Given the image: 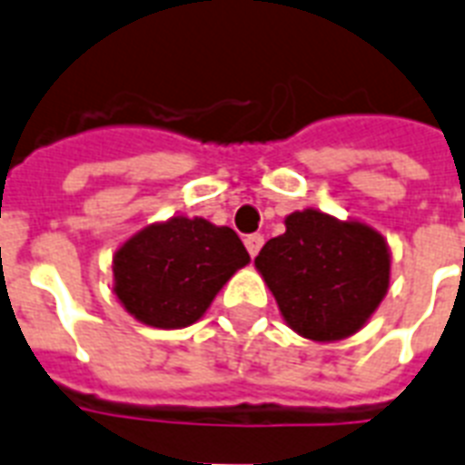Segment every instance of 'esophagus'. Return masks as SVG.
Instances as JSON below:
<instances>
[{
    "mask_svg": "<svg viewBox=\"0 0 465 465\" xmlns=\"http://www.w3.org/2000/svg\"><path fill=\"white\" fill-rule=\"evenodd\" d=\"M262 243H265V236H262V233H251V236H245V248H248V252H251V258L258 255Z\"/></svg>",
    "mask_w": 465,
    "mask_h": 465,
    "instance_id": "1",
    "label": "esophagus"
}]
</instances>
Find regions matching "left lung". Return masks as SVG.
<instances>
[{
    "mask_svg": "<svg viewBox=\"0 0 465 465\" xmlns=\"http://www.w3.org/2000/svg\"><path fill=\"white\" fill-rule=\"evenodd\" d=\"M255 258L296 334L311 341H341L363 330L390 289L391 252L380 232L358 220L301 210L284 220Z\"/></svg>",
    "mask_w": 465,
    "mask_h": 465,
    "instance_id": "left-lung-1",
    "label": "left lung"
}]
</instances>
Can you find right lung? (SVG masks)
Here are the masks:
<instances>
[{
  "instance_id": "add662e5",
  "label": "right lung",
  "mask_w": 465,
  "mask_h": 465,
  "mask_svg": "<svg viewBox=\"0 0 465 465\" xmlns=\"http://www.w3.org/2000/svg\"><path fill=\"white\" fill-rule=\"evenodd\" d=\"M251 262L229 226L203 217L154 222L116 248L114 293L138 322L181 330L198 322L229 279Z\"/></svg>"
}]
</instances>
